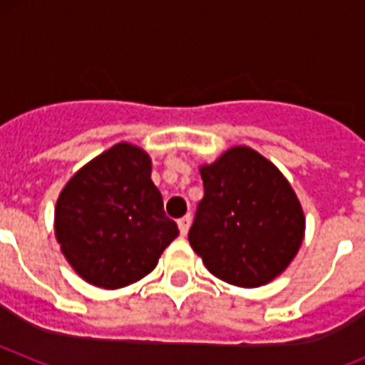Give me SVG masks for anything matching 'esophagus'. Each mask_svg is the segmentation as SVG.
Here are the masks:
<instances>
[{"label": "esophagus", "instance_id": "34e87169", "mask_svg": "<svg viewBox=\"0 0 365 365\" xmlns=\"http://www.w3.org/2000/svg\"><path fill=\"white\" fill-rule=\"evenodd\" d=\"M190 222H192V215H185V217L177 219V225H179V230H180V235H186L190 230Z\"/></svg>", "mask_w": 365, "mask_h": 365}]
</instances>
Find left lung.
<instances>
[{"label": "left lung", "mask_w": 365, "mask_h": 365, "mask_svg": "<svg viewBox=\"0 0 365 365\" xmlns=\"http://www.w3.org/2000/svg\"><path fill=\"white\" fill-rule=\"evenodd\" d=\"M205 195L188 232L193 252L230 285H267L291 265L305 215L291 182L269 159L234 146L199 168Z\"/></svg>", "instance_id": "left-lung-1"}]
</instances>
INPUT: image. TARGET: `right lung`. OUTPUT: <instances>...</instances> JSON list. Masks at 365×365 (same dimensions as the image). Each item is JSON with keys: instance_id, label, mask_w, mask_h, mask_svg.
<instances>
[{"instance_id": "right-lung-1", "label": "right lung", "mask_w": 365, "mask_h": 365, "mask_svg": "<svg viewBox=\"0 0 365 365\" xmlns=\"http://www.w3.org/2000/svg\"><path fill=\"white\" fill-rule=\"evenodd\" d=\"M54 235L80 278L113 291L148 276L179 228L164 214L150 155L118 143L67 180L54 208Z\"/></svg>"}]
</instances>
